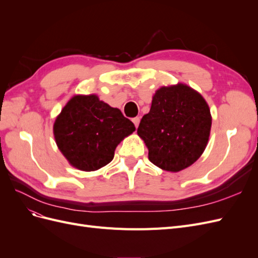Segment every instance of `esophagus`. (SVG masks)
Instances as JSON below:
<instances>
[{"mask_svg": "<svg viewBox=\"0 0 258 258\" xmlns=\"http://www.w3.org/2000/svg\"><path fill=\"white\" fill-rule=\"evenodd\" d=\"M132 121H134L136 128H138L139 123H140V118H139V117H135V118H132Z\"/></svg>", "mask_w": 258, "mask_h": 258, "instance_id": "34e87169", "label": "esophagus"}]
</instances>
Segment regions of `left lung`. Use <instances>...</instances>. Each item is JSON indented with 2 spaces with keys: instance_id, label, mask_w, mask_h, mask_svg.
Masks as SVG:
<instances>
[{
  "instance_id": "1",
  "label": "left lung",
  "mask_w": 258,
  "mask_h": 258,
  "mask_svg": "<svg viewBox=\"0 0 258 258\" xmlns=\"http://www.w3.org/2000/svg\"><path fill=\"white\" fill-rule=\"evenodd\" d=\"M212 117L206 100L184 84L159 88L138 135L148 159L162 170L178 172L191 166L206 150Z\"/></svg>"
}]
</instances>
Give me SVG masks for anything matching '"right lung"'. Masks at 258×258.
I'll return each mask as SVG.
<instances>
[{"label":"right lung","instance_id":"add662e5","mask_svg":"<svg viewBox=\"0 0 258 258\" xmlns=\"http://www.w3.org/2000/svg\"><path fill=\"white\" fill-rule=\"evenodd\" d=\"M136 130L118 108L96 95L74 96L53 123L60 152L82 171H95L114 158L116 146Z\"/></svg>","mask_w":258,"mask_h":258}]
</instances>
